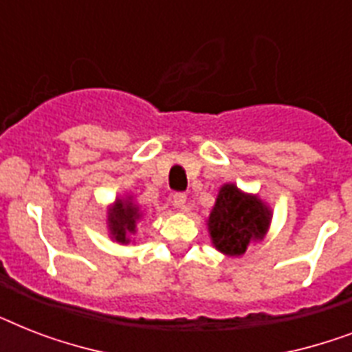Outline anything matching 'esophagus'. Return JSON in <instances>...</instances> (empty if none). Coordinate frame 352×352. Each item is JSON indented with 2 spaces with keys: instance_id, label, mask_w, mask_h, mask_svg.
<instances>
[{
  "instance_id": "34e87169",
  "label": "esophagus",
  "mask_w": 352,
  "mask_h": 352,
  "mask_svg": "<svg viewBox=\"0 0 352 352\" xmlns=\"http://www.w3.org/2000/svg\"><path fill=\"white\" fill-rule=\"evenodd\" d=\"M171 203H173V206H175L177 210H184V206H186V195H184V193H175V195L171 197Z\"/></svg>"
}]
</instances>
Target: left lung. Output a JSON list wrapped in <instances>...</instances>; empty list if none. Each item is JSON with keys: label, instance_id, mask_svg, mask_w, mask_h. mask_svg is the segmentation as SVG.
Masks as SVG:
<instances>
[{"label": "left lung", "instance_id": "obj_1", "mask_svg": "<svg viewBox=\"0 0 352 352\" xmlns=\"http://www.w3.org/2000/svg\"><path fill=\"white\" fill-rule=\"evenodd\" d=\"M272 208L257 193L225 182L206 217L210 241L223 256L241 257L252 243L265 239L272 225Z\"/></svg>", "mask_w": 352, "mask_h": 352}]
</instances>
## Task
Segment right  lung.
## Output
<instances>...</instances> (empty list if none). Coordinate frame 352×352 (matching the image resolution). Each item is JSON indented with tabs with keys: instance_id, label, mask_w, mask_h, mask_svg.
<instances>
[{
	"instance_id": "obj_1",
	"label": "right lung",
	"mask_w": 352,
	"mask_h": 352,
	"mask_svg": "<svg viewBox=\"0 0 352 352\" xmlns=\"http://www.w3.org/2000/svg\"><path fill=\"white\" fill-rule=\"evenodd\" d=\"M144 219V212L131 193L117 195L106 210L107 235L118 245H135L137 225Z\"/></svg>"
}]
</instances>
